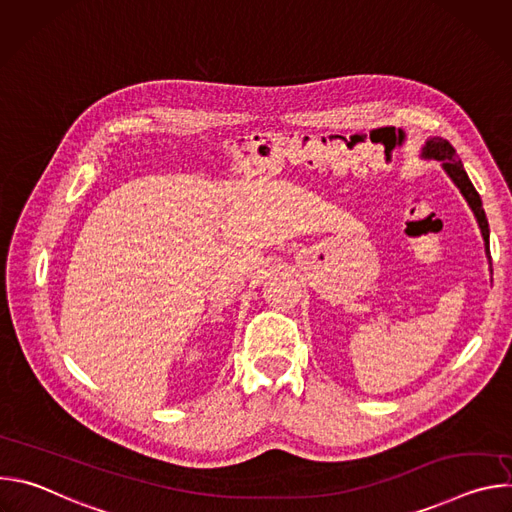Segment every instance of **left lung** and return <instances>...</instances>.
Segmentation results:
<instances>
[{
  "mask_svg": "<svg viewBox=\"0 0 512 512\" xmlns=\"http://www.w3.org/2000/svg\"><path fill=\"white\" fill-rule=\"evenodd\" d=\"M421 160H437L442 162V168L444 172L450 176V180L458 186V190L462 192V196L466 198L468 206L472 208L476 221H478V227H480V233H482V239H484V251H486V257L490 261V229H488V218H486V212H484V206H482V200H480V194L476 192L474 184L470 182L466 170H464V164L462 160L458 158L456 150L452 148V143L444 137H427L425 139V145L421 148Z\"/></svg>",
  "mask_w": 512,
  "mask_h": 512,
  "instance_id": "8db88e82",
  "label": "left lung"
}]
</instances>
